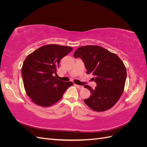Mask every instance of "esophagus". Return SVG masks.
<instances>
[{"label":"esophagus","instance_id":"34e87169","mask_svg":"<svg viewBox=\"0 0 147 147\" xmlns=\"http://www.w3.org/2000/svg\"><path fill=\"white\" fill-rule=\"evenodd\" d=\"M75 86H76L77 88H78V89H82L83 88V86H80V85H78V84H75Z\"/></svg>","mask_w":147,"mask_h":147}]
</instances>
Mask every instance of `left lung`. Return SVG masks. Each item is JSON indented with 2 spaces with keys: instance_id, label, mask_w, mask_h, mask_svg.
Listing matches in <instances>:
<instances>
[{
  "instance_id": "1",
  "label": "left lung",
  "mask_w": 147,
  "mask_h": 147,
  "mask_svg": "<svg viewBox=\"0 0 147 147\" xmlns=\"http://www.w3.org/2000/svg\"><path fill=\"white\" fill-rule=\"evenodd\" d=\"M75 58L80 57L87 70L86 74L94 75L93 80L97 86L84 87L91 96L84 102L96 112H104L112 108L123 94L126 79V69L117 55L99 46L79 47L74 52Z\"/></svg>"
}]
</instances>
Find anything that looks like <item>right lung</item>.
<instances>
[{
    "instance_id": "obj_1",
    "label": "right lung",
    "mask_w": 147,
    "mask_h": 147,
    "mask_svg": "<svg viewBox=\"0 0 147 147\" xmlns=\"http://www.w3.org/2000/svg\"><path fill=\"white\" fill-rule=\"evenodd\" d=\"M70 47L47 45L28 55L21 69L24 89L32 102L42 107H49L59 100L72 82L57 79L59 62L72 51Z\"/></svg>"
}]
</instances>
